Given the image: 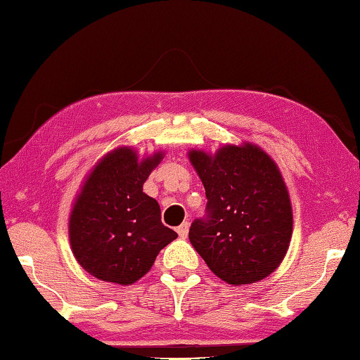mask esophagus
<instances>
[{
  "mask_svg": "<svg viewBox=\"0 0 360 360\" xmlns=\"http://www.w3.org/2000/svg\"><path fill=\"white\" fill-rule=\"evenodd\" d=\"M176 231H179V236H180V238H186V236H188V231H190V223H188V221H184V223H181V225L179 226V229H176Z\"/></svg>",
  "mask_w": 360,
  "mask_h": 360,
  "instance_id": "1",
  "label": "esophagus"
}]
</instances>
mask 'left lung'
<instances>
[{
	"mask_svg": "<svg viewBox=\"0 0 360 360\" xmlns=\"http://www.w3.org/2000/svg\"><path fill=\"white\" fill-rule=\"evenodd\" d=\"M188 158L207 198L190 243L228 284L264 279L284 260L292 238V204L279 167L253 143L225 145L215 155L191 150Z\"/></svg>",
	"mask_w": 360,
	"mask_h": 360,
	"instance_id": "left-lung-1",
	"label": "left lung"
}]
</instances>
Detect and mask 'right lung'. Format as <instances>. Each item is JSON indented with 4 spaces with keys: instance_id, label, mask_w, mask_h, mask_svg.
<instances>
[{
    "instance_id": "obj_1",
    "label": "right lung",
    "mask_w": 360,
    "mask_h": 360,
    "mask_svg": "<svg viewBox=\"0 0 360 360\" xmlns=\"http://www.w3.org/2000/svg\"><path fill=\"white\" fill-rule=\"evenodd\" d=\"M162 159V151L139 159L121 146L91 170L68 221L70 245L82 268L94 278L120 285L134 284L148 273L158 253L176 239L162 225L156 199L143 184Z\"/></svg>"
}]
</instances>
